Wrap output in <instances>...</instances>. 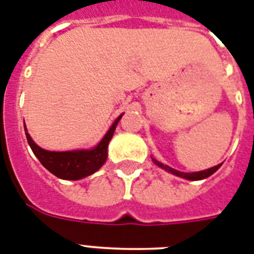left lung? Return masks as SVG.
<instances>
[{
    "instance_id": "8db88e82",
    "label": "left lung",
    "mask_w": 254,
    "mask_h": 254,
    "mask_svg": "<svg viewBox=\"0 0 254 254\" xmlns=\"http://www.w3.org/2000/svg\"><path fill=\"white\" fill-rule=\"evenodd\" d=\"M151 159H153V162H154L158 167H161V169L166 170V171L171 173L173 175H177V177H181L183 178V179H187V181H200V179H205V178L211 177V175H212L215 171H217L219 167L221 166V163H220V165H217V166H213L211 167V169L203 170V171H196V173H183V171H178V170L167 166V165H163L162 162H159V161H157V159L154 158H151Z\"/></svg>"
}]
</instances>
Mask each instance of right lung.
Masks as SVG:
<instances>
[{"instance_id":"right-lung-1","label":"right lung","mask_w":254,"mask_h":254,"mask_svg":"<svg viewBox=\"0 0 254 254\" xmlns=\"http://www.w3.org/2000/svg\"><path fill=\"white\" fill-rule=\"evenodd\" d=\"M124 116L120 115L108 129L101 141L92 149H80L71 151H50L42 149L34 142L33 138L27 133L25 125V133L27 142L31 150L35 154L39 162L49 170L55 177L65 179V181H79L83 178L96 173L103 166L108 158V145L115 134L116 127Z\"/></svg>"}]
</instances>
